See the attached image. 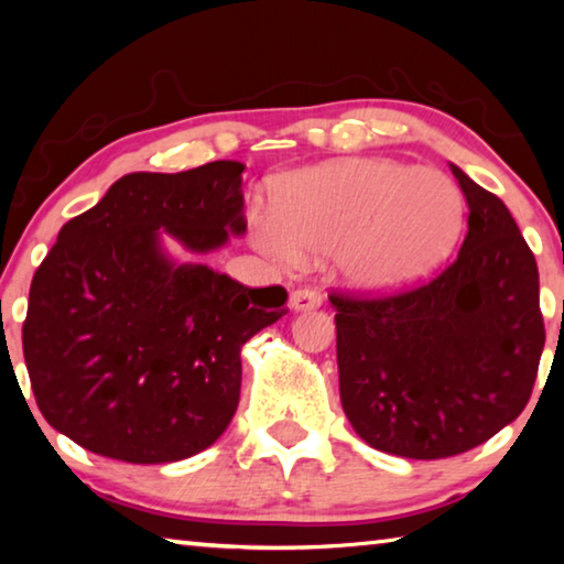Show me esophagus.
<instances>
[{
    "instance_id": "1",
    "label": "esophagus",
    "mask_w": 564,
    "mask_h": 564,
    "mask_svg": "<svg viewBox=\"0 0 564 564\" xmlns=\"http://www.w3.org/2000/svg\"><path fill=\"white\" fill-rule=\"evenodd\" d=\"M321 303H323V295L316 289H295L291 293L293 311H311V308H318Z\"/></svg>"
}]
</instances>
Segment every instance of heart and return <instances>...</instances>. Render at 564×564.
I'll use <instances>...</instances> for the list:
<instances>
[{
  "instance_id": "obj_1",
  "label": "heart",
  "mask_w": 564,
  "mask_h": 564,
  "mask_svg": "<svg viewBox=\"0 0 564 564\" xmlns=\"http://www.w3.org/2000/svg\"><path fill=\"white\" fill-rule=\"evenodd\" d=\"M273 198L246 212L248 236L265 259L299 271L308 253H330L338 279L368 293L400 289L431 271L463 218L460 191L443 171L388 159L289 171L275 181Z\"/></svg>"
}]
</instances>
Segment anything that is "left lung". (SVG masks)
I'll return each mask as SVG.
<instances>
[{
	"instance_id": "obj_1",
	"label": "left lung",
	"mask_w": 564,
	"mask_h": 564,
	"mask_svg": "<svg viewBox=\"0 0 564 564\" xmlns=\"http://www.w3.org/2000/svg\"><path fill=\"white\" fill-rule=\"evenodd\" d=\"M451 169L470 208L455 261L400 293H330L352 431L413 460L460 455L512 423L545 348L530 246L498 196Z\"/></svg>"
}]
</instances>
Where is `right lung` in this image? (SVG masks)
<instances>
[{
	"mask_svg": "<svg viewBox=\"0 0 564 564\" xmlns=\"http://www.w3.org/2000/svg\"><path fill=\"white\" fill-rule=\"evenodd\" d=\"M241 174L238 161L127 174L62 226L32 279L22 346L36 405L76 445L174 463L231 423L243 343L289 313V293L174 263L159 234L194 253L241 236Z\"/></svg>",
	"mask_w": 564,
	"mask_h": 564,
	"instance_id": "add662e5",
	"label": "right lung"
}]
</instances>
